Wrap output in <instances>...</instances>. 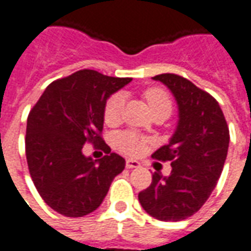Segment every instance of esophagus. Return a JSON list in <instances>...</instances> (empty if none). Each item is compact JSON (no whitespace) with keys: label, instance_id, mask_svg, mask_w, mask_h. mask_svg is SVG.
Segmentation results:
<instances>
[{"label":"esophagus","instance_id":"1","mask_svg":"<svg viewBox=\"0 0 251 251\" xmlns=\"http://www.w3.org/2000/svg\"><path fill=\"white\" fill-rule=\"evenodd\" d=\"M139 167H140V162H139V161L126 160V168L133 169V168H139Z\"/></svg>","mask_w":251,"mask_h":251}]
</instances>
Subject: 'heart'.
<instances>
[{"instance_id": "obj_1", "label": "heart", "mask_w": 251, "mask_h": 251, "mask_svg": "<svg viewBox=\"0 0 251 251\" xmlns=\"http://www.w3.org/2000/svg\"><path fill=\"white\" fill-rule=\"evenodd\" d=\"M144 100L147 101V105L150 111L154 109H165L171 112L172 109V100L169 94L162 89L151 87L143 93ZM124 108V96L122 94H112L104 107V121L107 124H115L121 119ZM149 139L134 133V132H119L114 136V146L119 151L125 152L132 157H139L149 147Z\"/></svg>"}]
</instances>
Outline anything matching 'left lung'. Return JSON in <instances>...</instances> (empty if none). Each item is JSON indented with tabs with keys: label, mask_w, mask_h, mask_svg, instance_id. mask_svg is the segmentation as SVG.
Here are the masks:
<instances>
[{
	"label": "left lung",
	"mask_w": 251,
	"mask_h": 251,
	"mask_svg": "<svg viewBox=\"0 0 251 251\" xmlns=\"http://www.w3.org/2000/svg\"><path fill=\"white\" fill-rule=\"evenodd\" d=\"M154 80L168 87L177 104V125L168 144L152 158L171 161V175L152 174L139 193L144 211L160 221H182L199 211L221 176L229 147V129L218 101L190 80L174 74Z\"/></svg>",
	"instance_id": "obj_1"
}]
</instances>
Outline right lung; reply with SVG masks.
<instances>
[{
  "instance_id": "1",
  "label": "right lung",
  "mask_w": 251,
  "mask_h": 251,
  "mask_svg": "<svg viewBox=\"0 0 251 251\" xmlns=\"http://www.w3.org/2000/svg\"><path fill=\"white\" fill-rule=\"evenodd\" d=\"M130 77H111L83 69L52 82L27 117L26 160L43 200L65 217L97 210L125 160L101 137L104 107ZM86 142L99 144L108 156L93 160L82 154Z\"/></svg>"
}]
</instances>
